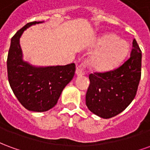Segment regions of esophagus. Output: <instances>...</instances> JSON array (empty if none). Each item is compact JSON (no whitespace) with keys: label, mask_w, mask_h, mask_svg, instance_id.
I'll use <instances>...</instances> for the list:
<instances>
[{"label":"esophagus","mask_w":150,"mask_h":150,"mask_svg":"<svg viewBox=\"0 0 150 150\" xmlns=\"http://www.w3.org/2000/svg\"><path fill=\"white\" fill-rule=\"evenodd\" d=\"M75 74L77 76H81V75H85V71H83V69L81 67H77V68H76V71H75Z\"/></svg>","instance_id":"obj_1"}]
</instances>
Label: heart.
I'll return each instance as SVG.
<instances>
[{
  "label": "heart",
  "mask_w": 150,
  "mask_h": 150,
  "mask_svg": "<svg viewBox=\"0 0 150 150\" xmlns=\"http://www.w3.org/2000/svg\"><path fill=\"white\" fill-rule=\"evenodd\" d=\"M99 50L90 59V66L99 72L109 71L125 59L129 50V42L114 34H105L96 42Z\"/></svg>",
  "instance_id": "1"
}]
</instances>
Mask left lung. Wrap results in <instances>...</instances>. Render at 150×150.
<instances>
[{"label":"left lung","instance_id":"left-lung-1","mask_svg":"<svg viewBox=\"0 0 150 150\" xmlns=\"http://www.w3.org/2000/svg\"><path fill=\"white\" fill-rule=\"evenodd\" d=\"M142 50L136 39L129 59L112 71L89 75L86 105L104 119L118 115L131 104L137 94L142 74Z\"/></svg>","mask_w":150,"mask_h":150}]
</instances>
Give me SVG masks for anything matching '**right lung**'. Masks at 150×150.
<instances>
[{
  "label": "right lung",
  "mask_w": 150,
  "mask_h": 150,
  "mask_svg": "<svg viewBox=\"0 0 150 150\" xmlns=\"http://www.w3.org/2000/svg\"><path fill=\"white\" fill-rule=\"evenodd\" d=\"M44 21L27 23L11 39L7 59L9 85L19 102L27 110L42 112L52 108L75 75V63L41 67L23 59L20 38L25 30Z\"/></svg>",
  "instance_id": "right-lung-1"
}]
</instances>
